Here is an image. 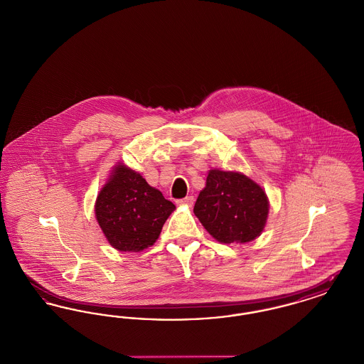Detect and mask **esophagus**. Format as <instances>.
<instances>
[{
  "instance_id": "34e87169",
  "label": "esophagus",
  "mask_w": 364,
  "mask_h": 364,
  "mask_svg": "<svg viewBox=\"0 0 364 364\" xmlns=\"http://www.w3.org/2000/svg\"><path fill=\"white\" fill-rule=\"evenodd\" d=\"M193 196H187V198H184V199H180V200H177L176 203L178 205V206H192L193 205Z\"/></svg>"
}]
</instances>
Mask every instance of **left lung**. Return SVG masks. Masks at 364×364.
Masks as SVG:
<instances>
[{
  "label": "left lung",
  "instance_id": "1",
  "mask_svg": "<svg viewBox=\"0 0 364 364\" xmlns=\"http://www.w3.org/2000/svg\"><path fill=\"white\" fill-rule=\"evenodd\" d=\"M193 213L217 242L244 244L263 232L269 198L259 184L242 172L210 169Z\"/></svg>",
  "mask_w": 364,
  "mask_h": 364
}]
</instances>
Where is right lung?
I'll list each match as a JSON object with an SVG mask.
<instances>
[{"label": "right lung", "mask_w": 364, "mask_h": 364, "mask_svg": "<svg viewBox=\"0 0 364 364\" xmlns=\"http://www.w3.org/2000/svg\"><path fill=\"white\" fill-rule=\"evenodd\" d=\"M174 208L141 174L117 162L97 196L95 218L113 248L139 252L158 240Z\"/></svg>", "instance_id": "obj_1"}]
</instances>
